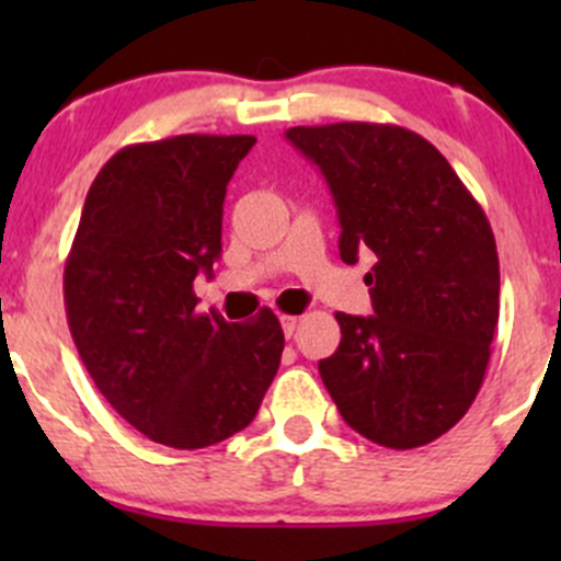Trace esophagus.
<instances>
[{"label": "esophagus", "instance_id": "esophagus-1", "mask_svg": "<svg viewBox=\"0 0 561 561\" xmlns=\"http://www.w3.org/2000/svg\"><path fill=\"white\" fill-rule=\"evenodd\" d=\"M279 322H282V331H285V336H293V331L298 328V317H293V314H282Z\"/></svg>", "mask_w": 561, "mask_h": 561}]
</instances>
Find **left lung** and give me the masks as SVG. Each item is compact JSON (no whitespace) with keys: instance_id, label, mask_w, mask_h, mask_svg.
I'll return each mask as SVG.
<instances>
[{"instance_id":"left-lung-1","label":"left lung","mask_w":561,"mask_h":561,"mask_svg":"<svg viewBox=\"0 0 561 561\" xmlns=\"http://www.w3.org/2000/svg\"><path fill=\"white\" fill-rule=\"evenodd\" d=\"M342 225L339 254L366 274L371 317L336 312L342 342L320 377L347 426L393 450L456 426L483 386L500 320V257L483 208L450 162L396 124L290 127Z\"/></svg>"}]
</instances>
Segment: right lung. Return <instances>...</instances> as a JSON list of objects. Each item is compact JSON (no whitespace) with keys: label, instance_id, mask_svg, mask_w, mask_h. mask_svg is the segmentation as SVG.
Instances as JSON below:
<instances>
[{"label":"right lung","instance_id":"add662e5","mask_svg":"<svg viewBox=\"0 0 561 561\" xmlns=\"http://www.w3.org/2000/svg\"><path fill=\"white\" fill-rule=\"evenodd\" d=\"M252 135L124 146L89 186L65 263L72 342L107 404L154 443L217 445L247 428L279 369L268 307L249 322L197 312L192 290L222 252L228 181Z\"/></svg>","mask_w":561,"mask_h":561}]
</instances>
